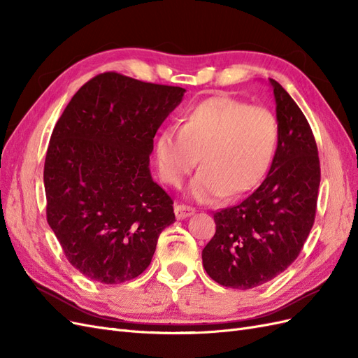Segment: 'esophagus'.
Returning a JSON list of instances; mask_svg holds the SVG:
<instances>
[{"mask_svg":"<svg viewBox=\"0 0 358 358\" xmlns=\"http://www.w3.org/2000/svg\"><path fill=\"white\" fill-rule=\"evenodd\" d=\"M196 209L191 208V206L187 204H176L175 206V213H176V218L178 220H185L188 216H191Z\"/></svg>","mask_w":358,"mask_h":358,"instance_id":"1","label":"esophagus"}]
</instances>
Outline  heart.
Returning <instances> with one entry per match:
<instances>
[{"mask_svg": "<svg viewBox=\"0 0 358 358\" xmlns=\"http://www.w3.org/2000/svg\"><path fill=\"white\" fill-rule=\"evenodd\" d=\"M279 127L275 115L230 96H210L183 115L180 128L161 129L155 140L159 178L179 187L196 169L189 185L197 201L233 200L263 180L275 158Z\"/></svg>", "mask_w": 358, "mask_h": 358, "instance_id": "b5f03b06", "label": "heart"}]
</instances>
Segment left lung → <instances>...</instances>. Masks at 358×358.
Returning <instances> with one entry per match:
<instances>
[{
	"label": "left lung",
	"instance_id": "left-lung-1",
	"mask_svg": "<svg viewBox=\"0 0 358 358\" xmlns=\"http://www.w3.org/2000/svg\"><path fill=\"white\" fill-rule=\"evenodd\" d=\"M279 142L272 166L251 196L213 213L216 231L201 258L224 287L249 289L282 273L299 257L315 221L321 180L318 148L308 119L276 80Z\"/></svg>",
	"mask_w": 358,
	"mask_h": 358
}]
</instances>
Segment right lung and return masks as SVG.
<instances>
[{
  "mask_svg": "<svg viewBox=\"0 0 358 358\" xmlns=\"http://www.w3.org/2000/svg\"><path fill=\"white\" fill-rule=\"evenodd\" d=\"M183 94L103 73L73 95L53 128L43 173L48 222L86 278L116 285L142 275L161 231L175 222L149 155Z\"/></svg>",
  "mask_w": 358,
  "mask_h": 358,
  "instance_id": "1",
  "label": "right lung"
}]
</instances>
